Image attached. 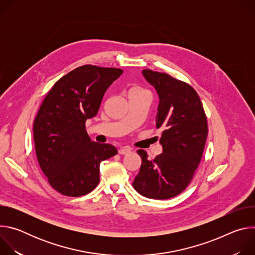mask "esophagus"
<instances>
[{"label": "esophagus", "mask_w": 255, "mask_h": 255, "mask_svg": "<svg viewBox=\"0 0 255 255\" xmlns=\"http://www.w3.org/2000/svg\"><path fill=\"white\" fill-rule=\"evenodd\" d=\"M130 151H131V148H129V147H127V146L121 147V148L118 150L119 154H128Z\"/></svg>", "instance_id": "1"}]
</instances>
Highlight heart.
<instances>
[{
  "label": "heart",
  "mask_w": 255,
  "mask_h": 255,
  "mask_svg": "<svg viewBox=\"0 0 255 255\" xmlns=\"http://www.w3.org/2000/svg\"><path fill=\"white\" fill-rule=\"evenodd\" d=\"M141 92H143L141 89H139V88H133V89H131L130 94H131V93H141Z\"/></svg>",
  "instance_id": "heart-1"
}]
</instances>
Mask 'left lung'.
<instances>
[{
  "label": "left lung",
  "instance_id": "left-lung-1",
  "mask_svg": "<svg viewBox=\"0 0 255 255\" xmlns=\"http://www.w3.org/2000/svg\"><path fill=\"white\" fill-rule=\"evenodd\" d=\"M142 75L157 92L156 128H161L162 153L148 160L146 151L133 188L142 196L170 199L191 183L201 161L208 135L207 117L197 92L188 84L163 72L143 69Z\"/></svg>",
  "mask_w": 255,
  "mask_h": 255
}]
</instances>
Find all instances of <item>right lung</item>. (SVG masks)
Segmentation results:
<instances>
[{
    "mask_svg": "<svg viewBox=\"0 0 255 255\" xmlns=\"http://www.w3.org/2000/svg\"><path fill=\"white\" fill-rule=\"evenodd\" d=\"M123 70L83 65L58 80L34 120L35 151L50 186L68 197L91 193L100 181V163L118 153L111 144L92 141L86 121Z\"/></svg>",
    "mask_w": 255,
    "mask_h": 255,
    "instance_id": "1",
    "label": "right lung"
}]
</instances>
